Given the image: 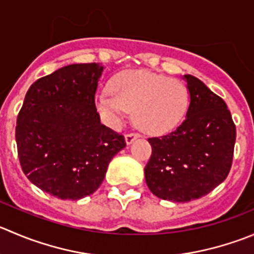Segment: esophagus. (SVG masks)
Returning <instances> with one entry per match:
<instances>
[{
    "instance_id": "obj_1",
    "label": "esophagus",
    "mask_w": 254,
    "mask_h": 254,
    "mask_svg": "<svg viewBox=\"0 0 254 254\" xmlns=\"http://www.w3.org/2000/svg\"><path fill=\"white\" fill-rule=\"evenodd\" d=\"M139 136L140 135L136 134V132H130V134L125 135V141H127V144L129 145V144H131L135 139H137Z\"/></svg>"
}]
</instances>
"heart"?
Segmentation results:
<instances>
[{"instance_id": "heart-1", "label": "heart", "mask_w": 254, "mask_h": 254, "mask_svg": "<svg viewBox=\"0 0 254 254\" xmlns=\"http://www.w3.org/2000/svg\"><path fill=\"white\" fill-rule=\"evenodd\" d=\"M109 89L112 94L98 95L95 107L112 124L122 122L129 110L134 112L140 129L162 134L176 127L189 109V90L181 80L149 70L120 73L113 78Z\"/></svg>"}]
</instances>
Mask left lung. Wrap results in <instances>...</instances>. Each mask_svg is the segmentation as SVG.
Returning a JSON list of instances; mask_svg holds the SVG:
<instances>
[{"mask_svg": "<svg viewBox=\"0 0 254 254\" xmlns=\"http://www.w3.org/2000/svg\"><path fill=\"white\" fill-rule=\"evenodd\" d=\"M190 92L186 119L170 134L150 137L146 185L155 196L189 202L211 192L232 166L236 125L221 97L193 75H184Z\"/></svg>", "mask_w": 254, "mask_h": 254, "instance_id": "1", "label": "left lung"}]
</instances>
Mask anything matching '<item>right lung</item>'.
Segmentation results:
<instances>
[{"label": "right lung", "instance_id": "right-lung-1", "mask_svg": "<svg viewBox=\"0 0 254 254\" xmlns=\"http://www.w3.org/2000/svg\"><path fill=\"white\" fill-rule=\"evenodd\" d=\"M104 67L70 64L31 85L17 117L19 164L29 181L61 200H79L102 185L123 135L100 123L95 92Z\"/></svg>", "mask_w": 254, "mask_h": 254}]
</instances>
